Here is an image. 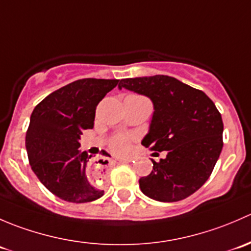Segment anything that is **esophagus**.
<instances>
[{
    "mask_svg": "<svg viewBox=\"0 0 251 251\" xmlns=\"http://www.w3.org/2000/svg\"><path fill=\"white\" fill-rule=\"evenodd\" d=\"M119 161H120V163H130L131 159H120V160H119Z\"/></svg>",
    "mask_w": 251,
    "mask_h": 251,
    "instance_id": "esophagus-1",
    "label": "esophagus"
}]
</instances>
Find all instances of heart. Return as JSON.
Listing matches in <instances>:
<instances>
[{
	"mask_svg": "<svg viewBox=\"0 0 251 251\" xmlns=\"http://www.w3.org/2000/svg\"><path fill=\"white\" fill-rule=\"evenodd\" d=\"M132 141V135H115L110 138L109 148L118 155H126L131 151Z\"/></svg>",
	"mask_w": 251,
	"mask_h": 251,
	"instance_id": "1",
	"label": "heart"
}]
</instances>
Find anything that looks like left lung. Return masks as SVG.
Segmentation results:
<instances>
[{
    "label": "left lung",
    "mask_w": 251,
    "mask_h": 251,
    "mask_svg": "<svg viewBox=\"0 0 251 251\" xmlns=\"http://www.w3.org/2000/svg\"><path fill=\"white\" fill-rule=\"evenodd\" d=\"M149 97L154 114L142 141L151 151H168L154 161L140 188L149 198L173 203L192 196L207 181L221 154L224 123L214 102L201 90L166 75L123 78L119 88Z\"/></svg>",
    "instance_id": "left-lung-1"
}]
</instances>
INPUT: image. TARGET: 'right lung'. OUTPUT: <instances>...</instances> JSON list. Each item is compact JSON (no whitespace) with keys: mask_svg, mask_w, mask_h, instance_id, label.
I'll list each match as a JSON object with an SVG mask.
<instances>
[{"mask_svg":"<svg viewBox=\"0 0 251 251\" xmlns=\"http://www.w3.org/2000/svg\"><path fill=\"white\" fill-rule=\"evenodd\" d=\"M118 82L76 80L48 95L30 116L25 137L30 166L48 191L63 201L88 203L104 194L90 182L87 164L92 155L78 151V140L93 127L98 103Z\"/></svg>","mask_w":251,"mask_h":251,"instance_id":"1","label":"right lung"}]
</instances>
